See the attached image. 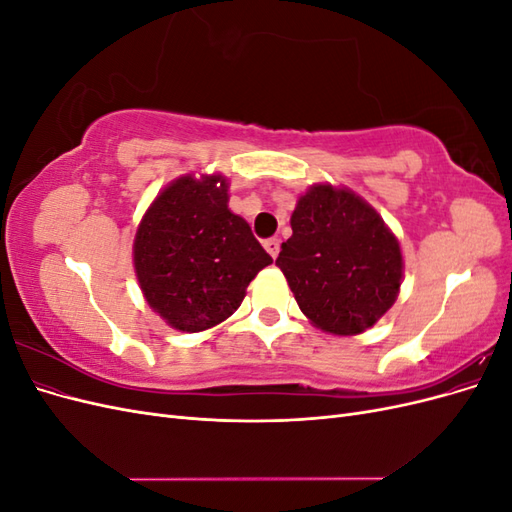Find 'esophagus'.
<instances>
[{
	"label": "esophagus",
	"instance_id": "34e87169",
	"mask_svg": "<svg viewBox=\"0 0 512 512\" xmlns=\"http://www.w3.org/2000/svg\"><path fill=\"white\" fill-rule=\"evenodd\" d=\"M265 250L271 254V258L275 260L277 254H280V239H267L265 241Z\"/></svg>",
	"mask_w": 512,
	"mask_h": 512
}]
</instances>
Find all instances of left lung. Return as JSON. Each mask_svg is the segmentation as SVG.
I'll return each mask as SVG.
<instances>
[{
    "mask_svg": "<svg viewBox=\"0 0 512 512\" xmlns=\"http://www.w3.org/2000/svg\"><path fill=\"white\" fill-rule=\"evenodd\" d=\"M292 237L275 265L301 312L333 335H359L395 303L404 258L399 241L361 196L316 183L290 218Z\"/></svg>",
    "mask_w": 512,
    "mask_h": 512,
    "instance_id": "obj_1",
    "label": "left lung"
}]
</instances>
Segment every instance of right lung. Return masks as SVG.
Listing matches in <instances>:
<instances>
[{
  "label": "right lung",
  "instance_id": "right-lung-1",
  "mask_svg": "<svg viewBox=\"0 0 512 512\" xmlns=\"http://www.w3.org/2000/svg\"><path fill=\"white\" fill-rule=\"evenodd\" d=\"M271 262L250 224L228 209L222 175L170 183L134 237V271L149 307L185 333L235 314L245 288Z\"/></svg>",
  "mask_w": 512,
  "mask_h": 512
}]
</instances>
